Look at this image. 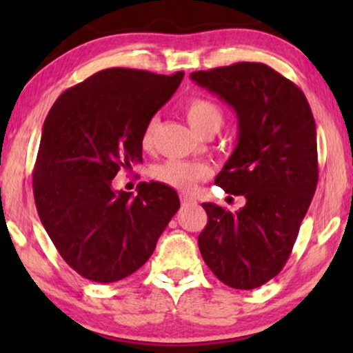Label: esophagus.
Returning <instances> with one entry per match:
<instances>
[{
    "label": "esophagus",
    "instance_id": "obj_1",
    "mask_svg": "<svg viewBox=\"0 0 353 353\" xmlns=\"http://www.w3.org/2000/svg\"><path fill=\"white\" fill-rule=\"evenodd\" d=\"M180 201H181V205H196L197 204L194 197L190 196V194H185V192L180 194Z\"/></svg>",
    "mask_w": 353,
    "mask_h": 353
}]
</instances>
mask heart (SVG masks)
I'll return each mask as SVG.
<instances>
[{"mask_svg": "<svg viewBox=\"0 0 353 353\" xmlns=\"http://www.w3.org/2000/svg\"><path fill=\"white\" fill-rule=\"evenodd\" d=\"M185 115L191 128L199 134L216 132L225 122V112L215 101L207 98H191L186 101ZM157 119H149L141 133V146L151 149L156 141ZM151 175L154 180L163 185L175 188L180 191L194 190L199 181L210 176V167L204 162H186V161H167L152 168Z\"/></svg>", "mask_w": 353, "mask_h": 353, "instance_id": "heart-1", "label": "heart"}]
</instances>
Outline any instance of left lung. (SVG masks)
<instances>
[{
    "label": "left lung",
    "instance_id": "8db88e82",
    "mask_svg": "<svg viewBox=\"0 0 353 353\" xmlns=\"http://www.w3.org/2000/svg\"><path fill=\"white\" fill-rule=\"evenodd\" d=\"M191 80L236 110L238 144L215 185L245 197L236 214L202 204L209 220L197 244L226 286L260 288L286 265L315 194V119L302 90L262 62L197 70Z\"/></svg>",
    "mask_w": 353,
    "mask_h": 353
}]
</instances>
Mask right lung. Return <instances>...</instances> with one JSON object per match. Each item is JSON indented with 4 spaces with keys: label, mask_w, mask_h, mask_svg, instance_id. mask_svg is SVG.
<instances>
[{
    "label": "right lung",
    "mask_w": 353,
    "mask_h": 353,
    "mask_svg": "<svg viewBox=\"0 0 353 353\" xmlns=\"http://www.w3.org/2000/svg\"><path fill=\"white\" fill-rule=\"evenodd\" d=\"M183 75L104 69L65 90L48 114L33 167L35 205L61 257L90 281L115 283L141 268L180 209L163 183H139L132 197L114 191L112 180L143 161L144 125Z\"/></svg>",
    "instance_id": "right-lung-1"
}]
</instances>
